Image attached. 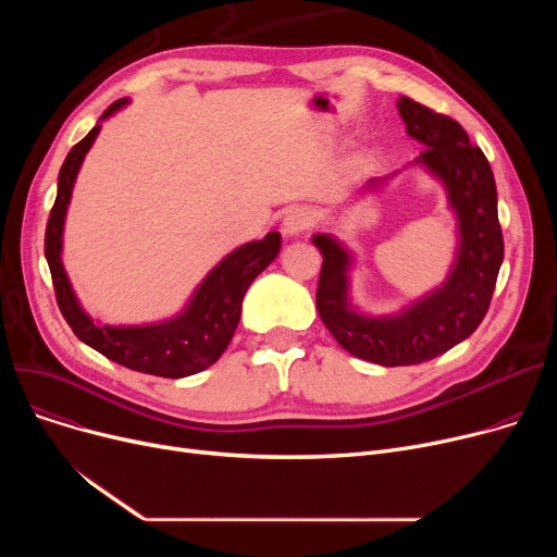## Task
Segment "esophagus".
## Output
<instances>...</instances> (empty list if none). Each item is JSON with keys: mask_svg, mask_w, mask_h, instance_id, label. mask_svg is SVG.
I'll return each mask as SVG.
<instances>
[{"mask_svg": "<svg viewBox=\"0 0 557 557\" xmlns=\"http://www.w3.org/2000/svg\"><path fill=\"white\" fill-rule=\"evenodd\" d=\"M313 221H315V216L309 208H296L284 216L282 232L286 234V237H300L302 232H307L313 225Z\"/></svg>", "mask_w": 557, "mask_h": 557, "instance_id": "1", "label": "esophagus"}]
</instances>
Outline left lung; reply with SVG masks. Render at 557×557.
<instances>
[{"mask_svg":"<svg viewBox=\"0 0 557 557\" xmlns=\"http://www.w3.org/2000/svg\"><path fill=\"white\" fill-rule=\"evenodd\" d=\"M397 110L408 137L426 149L408 166H422L443 185L456 219V250L443 284L404 305L374 315L352 300L357 255L336 234L318 232L311 244L323 255L315 307L330 334L349 355L379 366H413L445 355L472 336L487 313L504 261V237L496 214V185L479 146L451 116L399 97ZM399 171L370 178L357 194L379 191Z\"/></svg>","mask_w":557,"mask_h":557,"instance_id":"obj_1","label":"left lung"}]
</instances>
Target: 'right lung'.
<instances>
[{"label": "right lung", "mask_w": 557, "mask_h": 557, "mask_svg": "<svg viewBox=\"0 0 557 557\" xmlns=\"http://www.w3.org/2000/svg\"><path fill=\"white\" fill-rule=\"evenodd\" d=\"M131 101H114L99 124L67 153L58 173V194L45 234V257L51 271L55 300L72 332L97 352L124 368L181 379L210 368L230 345L242 318V302L255 277L271 267L282 237L269 232L263 239L248 242L227 252L216 267L200 280L185 307L164 320L141 325H103L87 313L63 267V232L81 164L92 149L101 122L126 108Z\"/></svg>", "instance_id": "right-lung-1"}]
</instances>
